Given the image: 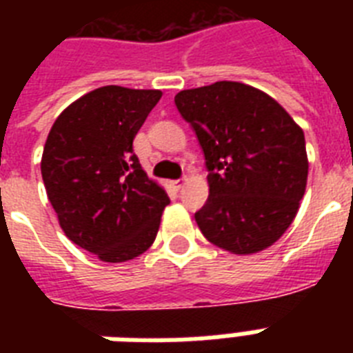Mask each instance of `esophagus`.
<instances>
[{
  "mask_svg": "<svg viewBox=\"0 0 353 353\" xmlns=\"http://www.w3.org/2000/svg\"><path fill=\"white\" fill-rule=\"evenodd\" d=\"M185 181H187V179H185V177H183V179H176V181H174V187H176L177 190H181L183 185H185Z\"/></svg>",
  "mask_w": 353,
  "mask_h": 353,
  "instance_id": "34e87169",
  "label": "esophagus"
}]
</instances>
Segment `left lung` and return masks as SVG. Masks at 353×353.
I'll use <instances>...</instances> for the list:
<instances>
[{
	"instance_id": "left-lung-1",
	"label": "left lung",
	"mask_w": 353,
	"mask_h": 353,
	"mask_svg": "<svg viewBox=\"0 0 353 353\" xmlns=\"http://www.w3.org/2000/svg\"><path fill=\"white\" fill-rule=\"evenodd\" d=\"M209 170V199L194 214L210 243L234 254L273 245L295 220L306 190L301 126L263 91L240 82L179 91Z\"/></svg>"
}]
</instances>
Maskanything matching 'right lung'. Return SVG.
<instances>
[{
    "instance_id": "right-lung-1",
    "label": "right lung",
    "mask_w": 353,
    "mask_h": 353,
    "mask_svg": "<svg viewBox=\"0 0 353 353\" xmlns=\"http://www.w3.org/2000/svg\"><path fill=\"white\" fill-rule=\"evenodd\" d=\"M161 95L104 85L65 108L47 135L41 155L47 198L69 240L102 262L143 254L170 203L133 154V139Z\"/></svg>"
}]
</instances>
